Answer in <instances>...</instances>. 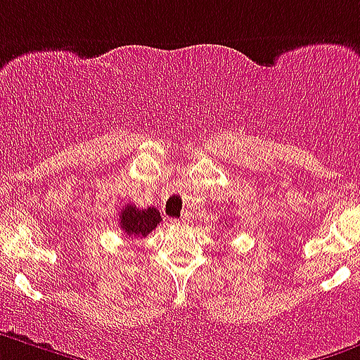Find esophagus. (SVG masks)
<instances>
[{
    "mask_svg": "<svg viewBox=\"0 0 360 360\" xmlns=\"http://www.w3.org/2000/svg\"><path fill=\"white\" fill-rule=\"evenodd\" d=\"M174 222H176V224H186V220H184V219H179V220H174Z\"/></svg>",
    "mask_w": 360,
    "mask_h": 360,
    "instance_id": "1",
    "label": "esophagus"
}]
</instances>
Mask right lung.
I'll return each mask as SVG.
<instances>
[{
    "instance_id": "obj_1",
    "label": "right lung",
    "mask_w": 360,
    "mask_h": 360,
    "mask_svg": "<svg viewBox=\"0 0 360 360\" xmlns=\"http://www.w3.org/2000/svg\"><path fill=\"white\" fill-rule=\"evenodd\" d=\"M161 222V213L156 208L140 210L127 204L125 210L120 213V228L125 233V236H147L148 233Z\"/></svg>"
}]
</instances>
